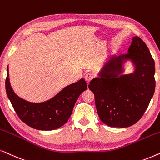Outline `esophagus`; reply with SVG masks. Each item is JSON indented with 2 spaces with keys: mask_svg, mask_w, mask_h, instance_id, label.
Listing matches in <instances>:
<instances>
[{
  "mask_svg": "<svg viewBox=\"0 0 160 160\" xmlns=\"http://www.w3.org/2000/svg\"><path fill=\"white\" fill-rule=\"evenodd\" d=\"M84 78H85V80H86L87 83H89L91 80L93 79V74H91V73H90V72H89V73L86 74V75H85Z\"/></svg>",
  "mask_w": 160,
  "mask_h": 160,
  "instance_id": "obj_1",
  "label": "esophagus"
}]
</instances>
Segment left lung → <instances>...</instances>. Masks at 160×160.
<instances>
[{
    "instance_id": "obj_1",
    "label": "left lung",
    "mask_w": 160,
    "mask_h": 160,
    "mask_svg": "<svg viewBox=\"0 0 160 160\" xmlns=\"http://www.w3.org/2000/svg\"><path fill=\"white\" fill-rule=\"evenodd\" d=\"M128 60L134 71L124 75L123 66ZM154 61L148 47L140 38L134 37L128 53L110 57L99 78L88 85L100 120L109 127L121 128L137 123L154 95Z\"/></svg>"
}]
</instances>
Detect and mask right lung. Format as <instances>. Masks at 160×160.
Segmentation results:
<instances>
[{
	"label": "right lung",
	"mask_w": 160,
	"mask_h": 160,
	"mask_svg": "<svg viewBox=\"0 0 160 160\" xmlns=\"http://www.w3.org/2000/svg\"><path fill=\"white\" fill-rule=\"evenodd\" d=\"M87 89L83 78L63 88L50 99L31 102L18 97L10 84L8 68L6 91L16 113L23 122L39 130H53L64 125L72 115L79 96Z\"/></svg>",
	"instance_id": "right-lung-1"
}]
</instances>
